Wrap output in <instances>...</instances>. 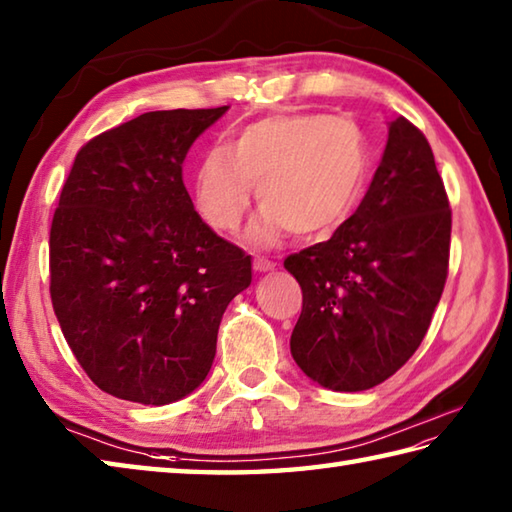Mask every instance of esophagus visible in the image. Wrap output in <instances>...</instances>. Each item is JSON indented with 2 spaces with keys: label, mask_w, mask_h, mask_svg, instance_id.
I'll return each mask as SVG.
<instances>
[{
  "label": "esophagus",
  "mask_w": 512,
  "mask_h": 512,
  "mask_svg": "<svg viewBox=\"0 0 512 512\" xmlns=\"http://www.w3.org/2000/svg\"><path fill=\"white\" fill-rule=\"evenodd\" d=\"M253 266H255V271L257 273H268V271H273V268H275V262H271V259H268V257H255L253 259Z\"/></svg>",
  "instance_id": "obj_1"
}]
</instances>
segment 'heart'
I'll use <instances>...</instances> for the list:
<instances>
[{"label": "heart", "mask_w": 512, "mask_h": 512, "mask_svg": "<svg viewBox=\"0 0 512 512\" xmlns=\"http://www.w3.org/2000/svg\"><path fill=\"white\" fill-rule=\"evenodd\" d=\"M365 134L329 114L268 116L239 129L228 150L215 147L194 174L199 215L215 230H237L255 194L266 206L250 239L271 246L293 230L318 237L345 221L365 188Z\"/></svg>", "instance_id": "heart-1"}]
</instances>
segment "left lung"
Listing matches in <instances>:
<instances>
[{
	"label": "left lung",
	"mask_w": 512,
	"mask_h": 512,
	"mask_svg": "<svg viewBox=\"0 0 512 512\" xmlns=\"http://www.w3.org/2000/svg\"><path fill=\"white\" fill-rule=\"evenodd\" d=\"M450 230L432 147L398 116L358 210L331 239L284 259L302 286L291 336L297 367L333 392H362L396 374L441 300Z\"/></svg>",
	"instance_id": "obj_1"
}]
</instances>
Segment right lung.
<instances>
[{"label": "right lung", "instance_id": "add662e5", "mask_svg": "<svg viewBox=\"0 0 512 512\" xmlns=\"http://www.w3.org/2000/svg\"><path fill=\"white\" fill-rule=\"evenodd\" d=\"M217 109L147 111L82 147L53 215L51 302L73 356L116 398L167 405L212 367L250 255L221 239L183 185Z\"/></svg>", "mask_w": 512, "mask_h": 512}]
</instances>
